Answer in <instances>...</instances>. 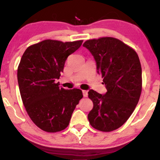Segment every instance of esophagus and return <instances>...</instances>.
I'll list each match as a JSON object with an SVG mask.
<instances>
[{"instance_id": "1", "label": "esophagus", "mask_w": 160, "mask_h": 160, "mask_svg": "<svg viewBox=\"0 0 160 160\" xmlns=\"http://www.w3.org/2000/svg\"><path fill=\"white\" fill-rule=\"evenodd\" d=\"M82 95H83L84 97L88 96V92L86 90H82Z\"/></svg>"}]
</instances>
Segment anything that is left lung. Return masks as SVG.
<instances>
[{
  "label": "left lung",
  "instance_id": "8db88e82",
  "mask_svg": "<svg viewBox=\"0 0 160 160\" xmlns=\"http://www.w3.org/2000/svg\"><path fill=\"white\" fill-rule=\"evenodd\" d=\"M82 46L94 56L97 72L107 89L104 95L89 91L93 108L88 120L95 129L113 131L127 121L140 98L142 71L138 56L129 46L110 37L88 40Z\"/></svg>",
  "mask_w": 160,
  "mask_h": 160
}]
</instances>
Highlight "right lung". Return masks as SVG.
<instances>
[{"instance_id":"obj_1","label":"right lung","mask_w":160,"mask_h":160,"mask_svg":"<svg viewBox=\"0 0 160 160\" xmlns=\"http://www.w3.org/2000/svg\"><path fill=\"white\" fill-rule=\"evenodd\" d=\"M82 43L45 40L28 47L22 56L17 70L22 100L33 122L47 132L68 127L82 98L80 89H65L56 82L67 58Z\"/></svg>"}]
</instances>
